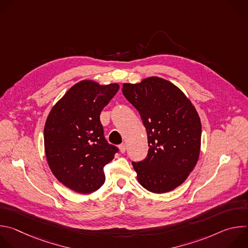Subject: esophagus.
<instances>
[{"label": "esophagus", "instance_id": "34e87169", "mask_svg": "<svg viewBox=\"0 0 248 248\" xmlns=\"http://www.w3.org/2000/svg\"><path fill=\"white\" fill-rule=\"evenodd\" d=\"M119 149H120L121 153H124L125 152V144L122 143L121 145H119Z\"/></svg>", "mask_w": 248, "mask_h": 248}]
</instances>
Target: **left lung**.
Segmentation results:
<instances>
[{"label":"left lung","instance_id":"left-lung-1","mask_svg":"<svg viewBox=\"0 0 248 248\" xmlns=\"http://www.w3.org/2000/svg\"><path fill=\"white\" fill-rule=\"evenodd\" d=\"M123 93L148 136L147 157L132 162L138 183L153 193L173 190L187 179L200 155L201 122L195 107L178 86L158 77L124 83Z\"/></svg>","mask_w":248,"mask_h":248}]
</instances>
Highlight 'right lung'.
<instances>
[{
  "instance_id": "1",
  "label": "right lung",
  "mask_w": 248,
  "mask_h": 248,
  "mask_svg": "<svg viewBox=\"0 0 248 248\" xmlns=\"http://www.w3.org/2000/svg\"><path fill=\"white\" fill-rule=\"evenodd\" d=\"M119 89L118 83L81 80L48 115L44 127L48 165L56 179L76 192L88 194L99 189L106 180L104 167L118 152L104 137L100 114Z\"/></svg>"
}]
</instances>
